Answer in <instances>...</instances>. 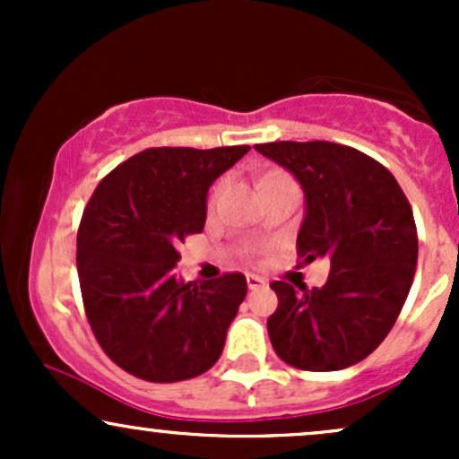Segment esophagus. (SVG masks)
I'll return each mask as SVG.
<instances>
[{"mask_svg":"<svg viewBox=\"0 0 459 459\" xmlns=\"http://www.w3.org/2000/svg\"><path fill=\"white\" fill-rule=\"evenodd\" d=\"M246 281H247V287H250L252 291H256V289H263V287H265V284H267L265 278L256 276V273H247Z\"/></svg>","mask_w":459,"mask_h":459,"instance_id":"obj_1","label":"esophagus"}]
</instances>
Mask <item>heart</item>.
I'll return each instance as SVG.
<instances>
[{
  "label": "heart",
  "mask_w": 459,
  "mask_h": 459,
  "mask_svg": "<svg viewBox=\"0 0 459 459\" xmlns=\"http://www.w3.org/2000/svg\"><path fill=\"white\" fill-rule=\"evenodd\" d=\"M284 177H287V175H273V177L267 178V183H270V181H276V178H284ZM224 186H226L224 178H222V181H218V183H215V186H213L212 194H209V204H212V207H213L215 203H218V198H220V194H222Z\"/></svg>",
  "instance_id": "b5f03b06"
}]
</instances>
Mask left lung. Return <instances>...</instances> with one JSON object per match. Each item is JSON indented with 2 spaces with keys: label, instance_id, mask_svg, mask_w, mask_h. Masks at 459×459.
<instances>
[{
  "label": "left lung",
  "instance_id": "1",
  "mask_svg": "<svg viewBox=\"0 0 459 459\" xmlns=\"http://www.w3.org/2000/svg\"><path fill=\"white\" fill-rule=\"evenodd\" d=\"M255 149L291 170L307 194L299 261H330L321 289L270 284L278 296L267 319L273 351L302 371L356 365L386 339L412 287V207L391 170L351 146L313 140Z\"/></svg>",
  "mask_w": 459,
  "mask_h": 459
}]
</instances>
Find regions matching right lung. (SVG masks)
Segmentation results:
<instances>
[{
  "label": "right lung",
  "instance_id": "obj_1",
  "mask_svg": "<svg viewBox=\"0 0 459 459\" xmlns=\"http://www.w3.org/2000/svg\"><path fill=\"white\" fill-rule=\"evenodd\" d=\"M250 146L146 149L101 178L77 230V273L94 339L146 382L192 380L224 350L244 273L177 281L178 244L203 233L209 186Z\"/></svg>",
  "mask_w": 459,
  "mask_h": 459
}]
</instances>
